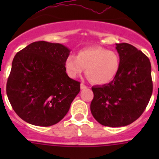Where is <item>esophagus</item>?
<instances>
[{"mask_svg":"<svg viewBox=\"0 0 159 159\" xmlns=\"http://www.w3.org/2000/svg\"><path fill=\"white\" fill-rule=\"evenodd\" d=\"M80 88L81 89H85V88H87V86L86 85H85V84H83V83H81L80 84Z\"/></svg>","mask_w":159,"mask_h":159,"instance_id":"esophagus-1","label":"esophagus"}]
</instances>
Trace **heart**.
Wrapping results in <instances>:
<instances>
[{"instance_id": "obj_1", "label": "heart", "mask_w": 159, "mask_h": 159, "mask_svg": "<svg viewBox=\"0 0 159 159\" xmlns=\"http://www.w3.org/2000/svg\"><path fill=\"white\" fill-rule=\"evenodd\" d=\"M65 69L69 77L76 78L84 71L90 80L103 85L110 83L119 72L120 58L117 52L101 46L83 48L76 57L69 55L65 60Z\"/></svg>"}]
</instances>
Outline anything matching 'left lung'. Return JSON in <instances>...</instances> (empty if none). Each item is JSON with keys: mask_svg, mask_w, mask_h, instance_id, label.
I'll use <instances>...</instances> for the list:
<instances>
[{"mask_svg": "<svg viewBox=\"0 0 159 159\" xmlns=\"http://www.w3.org/2000/svg\"><path fill=\"white\" fill-rule=\"evenodd\" d=\"M120 58L116 76L92 88L91 111L98 123L111 127L134 122L145 111L153 92L151 65L144 53L127 43H116Z\"/></svg>", "mask_w": 159, "mask_h": 159, "instance_id": "obj_1", "label": "left lung"}]
</instances>
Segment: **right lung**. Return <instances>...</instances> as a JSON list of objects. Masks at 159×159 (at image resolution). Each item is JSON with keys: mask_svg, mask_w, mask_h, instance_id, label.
<instances>
[{"mask_svg": "<svg viewBox=\"0 0 159 159\" xmlns=\"http://www.w3.org/2000/svg\"><path fill=\"white\" fill-rule=\"evenodd\" d=\"M70 50L60 43L36 41L12 60L6 93L14 111L30 124L49 127L69 111L80 83L68 77L65 60Z\"/></svg>", "mask_w": 159, "mask_h": 159, "instance_id": "1", "label": "right lung"}]
</instances>
